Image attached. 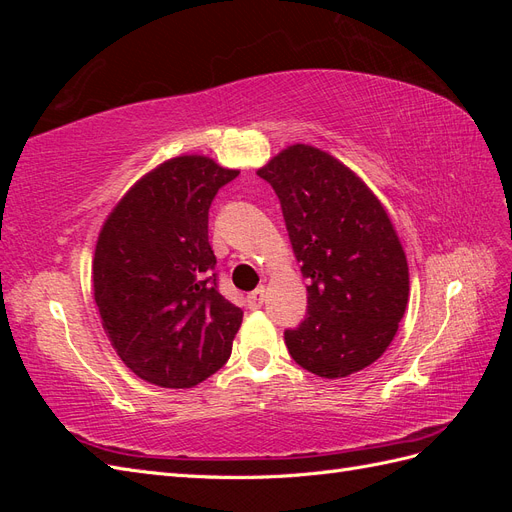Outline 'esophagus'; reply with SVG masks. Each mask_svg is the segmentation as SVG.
I'll list each match as a JSON object with an SVG mask.
<instances>
[{
  "mask_svg": "<svg viewBox=\"0 0 512 512\" xmlns=\"http://www.w3.org/2000/svg\"><path fill=\"white\" fill-rule=\"evenodd\" d=\"M247 307H250V309H260L262 307V303H265V288H256L254 292H250V294H247Z\"/></svg>",
  "mask_w": 512,
  "mask_h": 512,
  "instance_id": "esophagus-1",
  "label": "esophagus"
}]
</instances>
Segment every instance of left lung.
<instances>
[{
  "mask_svg": "<svg viewBox=\"0 0 512 512\" xmlns=\"http://www.w3.org/2000/svg\"><path fill=\"white\" fill-rule=\"evenodd\" d=\"M280 198L307 286V312L284 333L294 361L346 378L380 359L408 305V262L380 200L348 166L292 145L258 170Z\"/></svg>",
  "mask_w": 512,
  "mask_h": 512,
  "instance_id": "left-lung-1",
  "label": "left lung"
}]
</instances>
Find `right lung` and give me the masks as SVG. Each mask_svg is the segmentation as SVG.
I'll return each instance as SVG.
<instances>
[{
    "mask_svg": "<svg viewBox=\"0 0 512 512\" xmlns=\"http://www.w3.org/2000/svg\"><path fill=\"white\" fill-rule=\"evenodd\" d=\"M237 175L203 156L168 160L119 200L98 237L102 327L121 361L164 389H192L222 369L241 327L209 243V207Z\"/></svg>",
    "mask_w": 512,
    "mask_h": 512,
    "instance_id": "obj_1",
    "label": "right lung"
}]
</instances>
